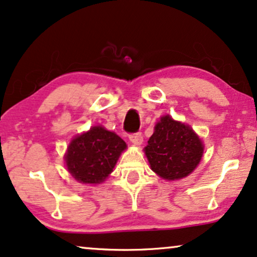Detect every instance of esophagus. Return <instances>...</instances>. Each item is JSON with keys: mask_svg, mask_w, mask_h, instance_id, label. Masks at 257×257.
<instances>
[{"mask_svg": "<svg viewBox=\"0 0 257 257\" xmlns=\"http://www.w3.org/2000/svg\"><path fill=\"white\" fill-rule=\"evenodd\" d=\"M129 140L133 145L135 146H140L144 142V136H142L141 133H135V134H132L129 136Z\"/></svg>", "mask_w": 257, "mask_h": 257, "instance_id": "esophagus-1", "label": "esophagus"}]
</instances>
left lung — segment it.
I'll use <instances>...</instances> for the list:
<instances>
[{
	"label": "left lung",
	"instance_id": "obj_1",
	"mask_svg": "<svg viewBox=\"0 0 257 257\" xmlns=\"http://www.w3.org/2000/svg\"><path fill=\"white\" fill-rule=\"evenodd\" d=\"M153 172L166 180H178L196 170L204 145L190 125L162 116L145 147Z\"/></svg>",
	"mask_w": 257,
	"mask_h": 257
}]
</instances>
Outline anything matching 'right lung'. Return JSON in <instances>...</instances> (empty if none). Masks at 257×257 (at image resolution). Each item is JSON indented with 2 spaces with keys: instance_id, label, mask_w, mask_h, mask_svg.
<instances>
[{
  "instance_id": "right-lung-1",
  "label": "right lung",
  "mask_w": 257,
  "mask_h": 257,
  "mask_svg": "<svg viewBox=\"0 0 257 257\" xmlns=\"http://www.w3.org/2000/svg\"><path fill=\"white\" fill-rule=\"evenodd\" d=\"M125 142L102 125L92 126L70 142L65 154L67 171L83 184H100L111 173Z\"/></svg>"
}]
</instances>
